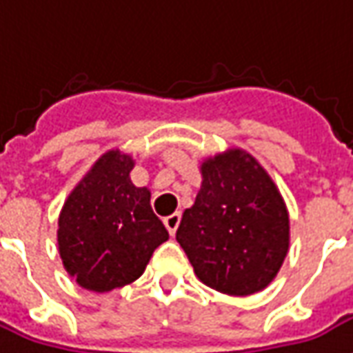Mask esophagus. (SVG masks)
Instances as JSON below:
<instances>
[{
  "mask_svg": "<svg viewBox=\"0 0 353 353\" xmlns=\"http://www.w3.org/2000/svg\"><path fill=\"white\" fill-rule=\"evenodd\" d=\"M179 220H181V216L179 214H170V216L164 218V226L168 228V232H170V236H174L176 234L177 226H179Z\"/></svg>",
  "mask_w": 353,
  "mask_h": 353,
  "instance_id": "esophagus-1",
  "label": "esophagus"
}]
</instances>
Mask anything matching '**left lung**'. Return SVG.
<instances>
[{
	"label": "left lung",
	"instance_id": "obj_1",
	"mask_svg": "<svg viewBox=\"0 0 353 353\" xmlns=\"http://www.w3.org/2000/svg\"><path fill=\"white\" fill-rule=\"evenodd\" d=\"M203 183L185 208L176 239L196 278L228 296L267 288L290 247L284 199L267 170L241 148L201 164Z\"/></svg>",
	"mask_w": 353,
	"mask_h": 353
}]
</instances>
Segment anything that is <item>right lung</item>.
I'll list each match as a JSON object with an SVG mask.
<instances>
[{"mask_svg": "<svg viewBox=\"0 0 353 353\" xmlns=\"http://www.w3.org/2000/svg\"><path fill=\"white\" fill-rule=\"evenodd\" d=\"M133 158L108 150L69 193L57 220L59 257L90 292H112L145 272L168 230L150 207V191L131 181Z\"/></svg>", "mask_w": 353, "mask_h": 353, "instance_id": "right-lung-1", "label": "right lung"}]
</instances>
